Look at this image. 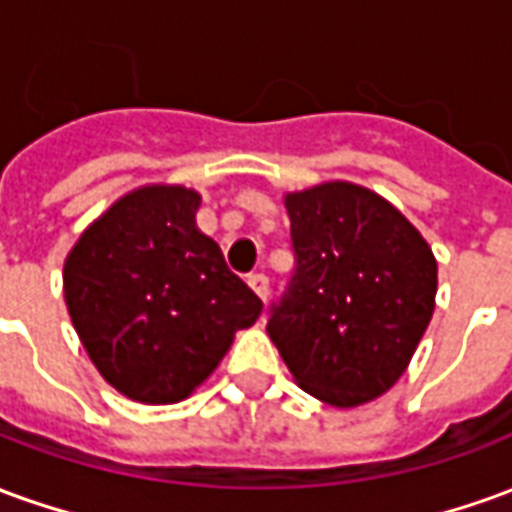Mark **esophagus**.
<instances>
[{
  "instance_id": "34e87169",
  "label": "esophagus",
  "mask_w": 512,
  "mask_h": 512,
  "mask_svg": "<svg viewBox=\"0 0 512 512\" xmlns=\"http://www.w3.org/2000/svg\"><path fill=\"white\" fill-rule=\"evenodd\" d=\"M246 282H249V288L255 290L260 299L263 301L268 299V277L266 274H249V279H246Z\"/></svg>"
}]
</instances>
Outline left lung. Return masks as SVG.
Wrapping results in <instances>:
<instances>
[{"label":"left lung","mask_w":512,"mask_h":512,"mask_svg":"<svg viewBox=\"0 0 512 512\" xmlns=\"http://www.w3.org/2000/svg\"><path fill=\"white\" fill-rule=\"evenodd\" d=\"M296 268L268 337L296 384L337 408L406 373L436 307L428 241L376 191L332 180L285 197Z\"/></svg>","instance_id":"obj_1"}]
</instances>
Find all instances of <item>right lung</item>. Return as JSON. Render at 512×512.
Returning <instances> with one entry per match:
<instances>
[{
  "mask_svg": "<svg viewBox=\"0 0 512 512\" xmlns=\"http://www.w3.org/2000/svg\"><path fill=\"white\" fill-rule=\"evenodd\" d=\"M200 194L142 186L98 216L65 260L73 329L120 395L167 406L211 376L263 310L197 230Z\"/></svg>",
  "mask_w": 512,
  "mask_h": 512,
  "instance_id": "1",
  "label": "right lung"
}]
</instances>
